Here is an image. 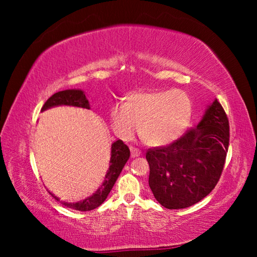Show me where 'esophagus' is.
I'll return each mask as SVG.
<instances>
[{
	"label": "esophagus",
	"mask_w": 257,
	"mask_h": 257,
	"mask_svg": "<svg viewBox=\"0 0 257 257\" xmlns=\"http://www.w3.org/2000/svg\"><path fill=\"white\" fill-rule=\"evenodd\" d=\"M130 152H132L133 158H136V156L141 155V151L136 149V147H134V146H130Z\"/></svg>",
	"instance_id": "34e87169"
}]
</instances>
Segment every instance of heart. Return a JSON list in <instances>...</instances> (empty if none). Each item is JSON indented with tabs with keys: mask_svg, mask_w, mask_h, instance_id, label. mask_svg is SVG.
I'll return each instance as SVG.
<instances>
[{
	"mask_svg": "<svg viewBox=\"0 0 257 257\" xmlns=\"http://www.w3.org/2000/svg\"><path fill=\"white\" fill-rule=\"evenodd\" d=\"M193 101L179 89L136 92L127 103L112 106L110 120L113 132L120 138L132 139L141 124V136L146 144L162 147L179 139L188 128Z\"/></svg>",
	"mask_w": 257,
	"mask_h": 257,
	"instance_id": "1",
	"label": "heart"
}]
</instances>
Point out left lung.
Returning <instances> with one entry per match:
<instances>
[{"label":"left lung","mask_w":257,"mask_h":257,"mask_svg":"<svg viewBox=\"0 0 257 257\" xmlns=\"http://www.w3.org/2000/svg\"><path fill=\"white\" fill-rule=\"evenodd\" d=\"M229 120L215 99L197 125L172 144L146 152L149 185L161 205L179 210L202 201L219 181L229 147Z\"/></svg>","instance_id":"left-lung-1"}]
</instances>
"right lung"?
<instances>
[{
  "instance_id": "right-lung-1",
  "label": "right lung",
  "mask_w": 257,
  "mask_h": 257,
  "mask_svg": "<svg viewBox=\"0 0 257 257\" xmlns=\"http://www.w3.org/2000/svg\"><path fill=\"white\" fill-rule=\"evenodd\" d=\"M58 105H71L84 108H90L88 99L86 98V95L80 89H67L62 90V92L55 93L44 103V105L42 107V111ZM129 156L130 151L128 149V146L125 145L121 139L113 143L111 146L110 167H108V170L105 175V179H104L101 187L96 190V193L81 202H63V205L77 211H92L94 208L98 207L106 199L108 193H110L112 189V187L114 186V182L118 179L120 172L122 171L124 164L127 163ZM52 196H53L56 201H59V198L54 196V195H52Z\"/></svg>"
}]
</instances>
